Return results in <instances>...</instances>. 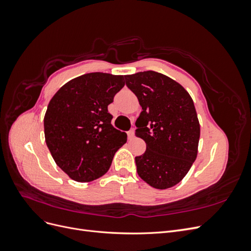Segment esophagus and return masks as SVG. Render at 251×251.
I'll use <instances>...</instances> for the list:
<instances>
[{"label":"esophagus","instance_id":"1","mask_svg":"<svg viewBox=\"0 0 251 251\" xmlns=\"http://www.w3.org/2000/svg\"><path fill=\"white\" fill-rule=\"evenodd\" d=\"M134 132H135V130H134V128H131V130L127 132V136H128V138H130V139H132V138L134 137Z\"/></svg>","mask_w":251,"mask_h":251}]
</instances>
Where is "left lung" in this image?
I'll list each match as a JSON object with an SVG mask.
<instances>
[{"label":"left lung","mask_w":251,"mask_h":251,"mask_svg":"<svg viewBox=\"0 0 251 251\" xmlns=\"http://www.w3.org/2000/svg\"><path fill=\"white\" fill-rule=\"evenodd\" d=\"M142 108L135 135L147 143L135 157L139 177L158 189L185 177L198 153L200 125L192 97L177 81L155 71L126 75Z\"/></svg>","instance_id":"left-lung-1"}]
</instances>
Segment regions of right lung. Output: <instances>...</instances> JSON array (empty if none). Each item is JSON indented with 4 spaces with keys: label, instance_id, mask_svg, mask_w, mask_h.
I'll use <instances>...</instances> for the list:
<instances>
[{
    "label": "right lung",
    "instance_id": "obj_1",
    "mask_svg": "<svg viewBox=\"0 0 251 251\" xmlns=\"http://www.w3.org/2000/svg\"><path fill=\"white\" fill-rule=\"evenodd\" d=\"M125 86L123 75L94 72L71 79L52 97L45 139L55 163L71 179L90 182L110 169L126 134L111 125L108 105Z\"/></svg>",
    "mask_w": 251,
    "mask_h": 251
}]
</instances>
